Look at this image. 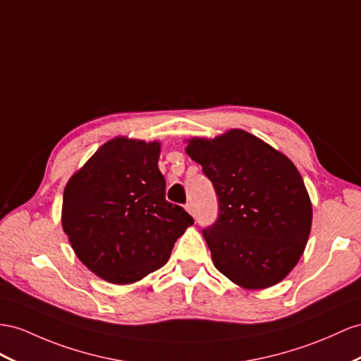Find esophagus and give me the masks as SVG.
<instances>
[{"label":"esophagus","mask_w":361,"mask_h":361,"mask_svg":"<svg viewBox=\"0 0 361 361\" xmlns=\"http://www.w3.org/2000/svg\"><path fill=\"white\" fill-rule=\"evenodd\" d=\"M186 210L189 212V214L193 215V204H192V202H188V204H186Z\"/></svg>","instance_id":"esophagus-1"}]
</instances>
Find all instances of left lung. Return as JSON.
Listing matches in <instances>:
<instances>
[{
  "label": "left lung",
  "instance_id": "8db88e82",
  "mask_svg": "<svg viewBox=\"0 0 361 361\" xmlns=\"http://www.w3.org/2000/svg\"><path fill=\"white\" fill-rule=\"evenodd\" d=\"M186 152L218 195V218L202 230L218 271L247 290L281 282L311 232L312 207L298 168L243 129L192 138Z\"/></svg>",
  "mask_w": 361,
  "mask_h": 361
}]
</instances>
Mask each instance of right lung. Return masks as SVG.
Segmentation results:
<instances>
[{
    "label": "right lung",
    "instance_id": "obj_1",
    "mask_svg": "<svg viewBox=\"0 0 361 361\" xmlns=\"http://www.w3.org/2000/svg\"><path fill=\"white\" fill-rule=\"evenodd\" d=\"M159 157V142L113 138L63 190V232L82 264L106 282L133 283L161 269L193 224L181 206L166 201Z\"/></svg>",
    "mask_w": 361,
    "mask_h": 361
}]
</instances>
